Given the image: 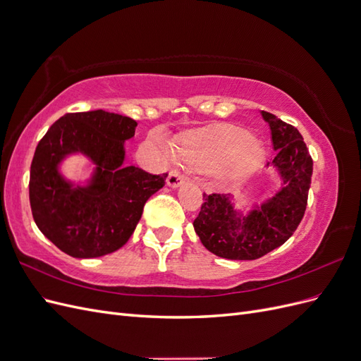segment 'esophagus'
I'll use <instances>...</instances> for the list:
<instances>
[{"label":"esophagus","instance_id":"1","mask_svg":"<svg viewBox=\"0 0 361 361\" xmlns=\"http://www.w3.org/2000/svg\"><path fill=\"white\" fill-rule=\"evenodd\" d=\"M183 180H185V178L182 176V174L176 170H173V171H170L169 178H167V185L170 188H178L183 183Z\"/></svg>","mask_w":361,"mask_h":361}]
</instances>
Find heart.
Returning a JSON list of instances; mask_svg holds the SVG:
<instances>
[{
  "mask_svg": "<svg viewBox=\"0 0 361 361\" xmlns=\"http://www.w3.org/2000/svg\"><path fill=\"white\" fill-rule=\"evenodd\" d=\"M161 147L171 155L173 147L161 141ZM180 158L199 167L209 166L218 182L233 183L253 171L264 157V150L248 130L221 125L183 135L178 149Z\"/></svg>",
  "mask_w": 361,
  "mask_h": 361,
  "instance_id": "1",
  "label": "heart"
}]
</instances>
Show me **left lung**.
Wrapping results in <instances>:
<instances>
[{"mask_svg":"<svg viewBox=\"0 0 361 361\" xmlns=\"http://www.w3.org/2000/svg\"><path fill=\"white\" fill-rule=\"evenodd\" d=\"M269 125L274 155L267 164L281 180L280 188L262 203L236 207L231 194H203L192 226L211 253L232 260H255L285 244L301 223L312 182L313 161L297 128L274 114L260 111Z\"/></svg>","mask_w":361,"mask_h":361,"instance_id":"left-lung-1","label":"left lung"}]
</instances>
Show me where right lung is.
Masks as SVG:
<instances>
[{
    "instance_id": "1",
    "label": "right lung",
    "mask_w": 361,
    "mask_h": 361,
    "mask_svg": "<svg viewBox=\"0 0 361 361\" xmlns=\"http://www.w3.org/2000/svg\"><path fill=\"white\" fill-rule=\"evenodd\" d=\"M137 122L104 110L63 116L45 134L30 170V204L39 231L63 253L78 259L110 255L134 233L150 195L166 183L125 166V141ZM82 154L95 166L89 180L73 183L61 164Z\"/></svg>"
}]
</instances>
